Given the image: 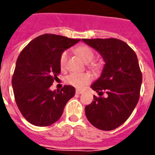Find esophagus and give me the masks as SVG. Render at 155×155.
<instances>
[{"instance_id":"34e87169","label":"esophagus","mask_w":155,"mask_h":155,"mask_svg":"<svg viewBox=\"0 0 155 155\" xmlns=\"http://www.w3.org/2000/svg\"><path fill=\"white\" fill-rule=\"evenodd\" d=\"M76 94H78V95H80V94H82V93H84V92H83V91H81V90H76Z\"/></svg>"}]
</instances>
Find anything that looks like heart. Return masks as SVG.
Segmentation results:
<instances>
[{"instance_id":"obj_1","label":"heart","mask_w":155,"mask_h":155,"mask_svg":"<svg viewBox=\"0 0 155 155\" xmlns=\"http://www.w3.org/2000/svg\"><path fill=\"white\" fill-rule=\"evenodd\" d=\"M77 55L82 59L84 63H90L94 58V52L89 47L87 46H80L75 50ZM68 59V52L67 51L61 54L59 58V65L63 69L66 67ZM92 68L94 70H97L99 68V65L97 63H92ZM92 80V75L88 72L77 73L72 72L68 75L66 78V81L73 87L76 88H83L85 85L89 84Z\"/></svg>"}]
</instances>
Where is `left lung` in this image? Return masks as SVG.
I'll use <instances>...</instances> for the list:
<instances>
[{"label": "left lung", "mask_w": 155, "mask_h": 155, "mask_svg": "<svg viewBox=\"0 0 155 155\" xmlns=\"http://www.w3.org/2000/svg\"><path fill=\"white\" fill-rule=\"evenodd\" d=\"M101 55L104 61L101 75L91 87L100 97L85 107L87 120L101 130L121 125L137 105L142 75L137 54L125 42L117 38L81 39ZM108 96L102 97L103 91Z\"/></svg>", "instance_id": "left-lung-1"}]
</instances>
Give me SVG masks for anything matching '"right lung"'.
I'll return each mask as SVG.
<instances>
[{"label": "right lung", "mask_w": 155, "mask_h": 155, "mask_svg": "<svg viewBox=\"0 0 155 155\" xmlns=\"http://www.w3.org/2000/svg\"><path fill=\"white\" fill-rule=\"evenodd\" d=\"M79 41L46 34L32 40L18 56L12 78L13 94L23 117L33 125L48 126L56 122L75 96V87L70 85L60 91L50 87L61 71V54Z\"/></svg>", "instance_id": "obj_1"}]
</instances>
